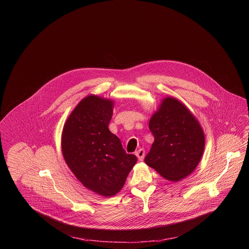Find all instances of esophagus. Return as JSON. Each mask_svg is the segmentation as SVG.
Masks as SVG:
<instances>
[{"label":"esophagus","instance_id":"34e87169","mask_svg":"<svg viewBox=\"0 0 249 249\" xmlns=\"http://www.w3.org/2000/svg\"><path fill=\"white\" fill-rule=\"evenodd\" d=\"M135 154H136V156L138 157L139 161H142L143 158H144V149H143V148L138 149V151H136Z\"/></svg>","mask_w":249,"mask_h":249}]
</instances>
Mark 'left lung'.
<instances>
[{
    "label": "left lung",
    "mask_w": 249,
    "mask_h": 249,
    "mask_svg": "<svg viewBox=\"0 0 249 249\" xmlns=\"http://www.w3.org/2000/svg\"><path fill=\"white\" fill-rule=\"evenodd\" d=\"M148 126L154 142L144 158L145 164L174 182L191 175L202 157L205 136L189 109L168 97L152 115Z\"/></svg>",
    "instance_id": "left-lung-1"
}]
</instances>
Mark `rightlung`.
Segmentation results:
<instances>
[{"label": "right lung", "instance_id": "1", "mask_svg": "<svg viewBox=\"0 0 249 249\" xmlns=\"http://www.w3.org/2000/svg\"><path fill=\"white\" fill-rule=\"evenodd\" d=\"M113 101L95 95L72 110L62 132L63 157L84 187L103 196L119 193L137 157L127 154L109 129Z\"/></svg>", "mask_w": 249, "mask_h": 249}]
</instances>
